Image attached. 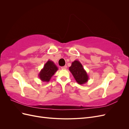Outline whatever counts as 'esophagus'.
<instances>
[{"label":"esophagus","instance_id":"34e87169","mask_svg":"<svg viewBox=\"0 0 129 129\" xmlns=\"http://www.w3.org/2000/svg\"><path fill=\"white\" fill-rule=\"evenodd\" d=\"M67 68V66H63V67H61V68L62 69H66Z\"/></svg>","mask_w":129,"mask_h":129}]
</instances>
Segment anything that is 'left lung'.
Returning <instances> with one entry per match:
<instances>
[{"label":"left lung","mask_w":129,"mask_h":129,"mask_svg":"<svg viewBox=\"0 0 129 129\" xmlns=\"http://www.w3.org/2000/svg\"><path fill=\"white\" fill-rule=\"evenodd\" d=\"M69 69L79 84H83L88 81V75L80 61L75 60L73 62Z\"/></svg>","instance_id":"8db88e82"}]
</instances>
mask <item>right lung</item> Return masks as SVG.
Segmentation results:
<instances>
[{"instance_id":"right-lung-1","label":"right lung","mask_w":129,"mask_h":129,"mask_svg":"<svg viewBox=\"0 0 129 129\" xmlns=\"http://www.w3.org/2000/svg\"><path fill=\"white\" fill-rule=\"evenodd\" d=\"M57 70L58 68L54 62L48 60L44 65L43 69H41L39 74V77L42 81L48 82Z\"/></svg>"}]
</instances>
